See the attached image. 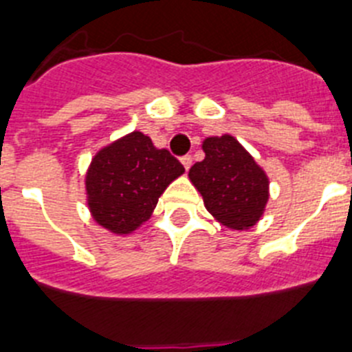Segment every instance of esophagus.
<instances>
[{"label": "esophagus", "mask_w": 352, "mask_h": 352, "mask_svg": "<svg viewBox=\"0 0 352 352\" xmlns=\"http://www.w3.org/2000/svg\"><path fill=\"white\" fill-rule=\"evenodd\" d=\"M182 164H183V167H185L186 170L190 169V166H192V157H190V155H185V157H182Z\"/></svg>", "instance_id": "1"}]
</instances>
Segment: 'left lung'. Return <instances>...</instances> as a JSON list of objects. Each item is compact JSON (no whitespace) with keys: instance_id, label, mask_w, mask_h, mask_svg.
I'll use <instances>...</instances> for the list:
<instances>
[{"instance_id":"left-lung-1","label":"left lung","mask_w":352,"mask_h":352,"mask_svg":"<svg viewBox=\"0 0 352 352\" xmlns=\"http://www.w3.org/2000/svg\"><path fill=\"white\" fill-rule=\"evenodd\" d=\"M204 160L188 170V178L203 195L204 206L227 229L243 231L256 226L270 199V179L232 135L206 138Z\"/></svg>"}]
</instances>
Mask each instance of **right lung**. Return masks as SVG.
Wrapping results in <instances>:
<instances>
[{"mask_svg": "<svg viewBox=\"0 0 352 352\" xmlns=\"http://www.w3.org/2000/svg\"><path fill=\"white\" fill-rule=\"evenodd\" d=\"M185 167L142 132H130L102 148L86 173L93 220L114 234H130L151 217L158 197Z\"/></svg>", "mask_w": 352, "mask_h": 352, "instance_id": "add662e5", "label": "right lung"}]
</instances>
